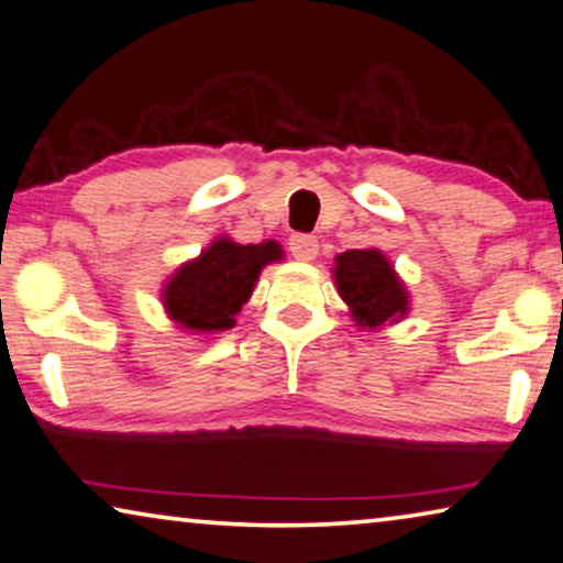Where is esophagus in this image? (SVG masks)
Segmentation results:
<instances>
[{
	"label": "esophagus",
	"mask_w": 563,
	"mask_h": 563,
	"mask_svg": "<svg viewBox=\"0 0 563 563\" xmlns=\"http://www.w3.org/2000/svg\"><path fill=\"white\" fill-rule=\"evenodd\" d=\"M288 247H290L292 257H296V261H300V263L316 261V255H318V240H316V235H306V233L290 235Z\"/></svg>",
	"instance_id": "esophagus-1"
}]
</instances>
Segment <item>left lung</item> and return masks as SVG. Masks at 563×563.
I'll return each instance as SVG.
<instances>
[{
  "label": "left lung",
  "instance_id": "obj_1",
  "mask_svg": "<svg viewBox=\"0 0 563 563\" xmlns=\"http://www.w3.org/2000/svg\"><path fill=\"white\" fill-rule=\"evenodd\" d=\"M333 280L338 296L345 300L361 328L376 330L386 323H398L410 308L406 285L376 247L345 250L338 255Z\"/></svg>",
  "mask_w": 563,
  "mask_h": 563
}]
</instances>
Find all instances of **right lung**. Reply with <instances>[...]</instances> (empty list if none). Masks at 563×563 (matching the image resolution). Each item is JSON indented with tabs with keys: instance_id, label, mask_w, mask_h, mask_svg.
<instances>
[{
	"instance_id": "add662e5",
	"label": "right lung",
	"mask_w": 563,
	"mask_h": 563,
	"mask_svg": "<svg viewBox=\"0 0 563 563\" xmlns=\"http://www.w3.org/2000/svg\"><path fill=\"white\" fill-rule=\"evenodd\" d=\"M283 250L267 240L261 245H238L218 238L190 263H183L163 288L167 318L192 333H220L235 325V316L253 296L267 263H278Z\"/></svg>"
}]
</instances>
